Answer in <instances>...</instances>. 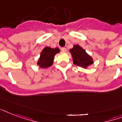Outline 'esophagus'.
I'll list each match as a JSON object with an SVG mask.
<instances>
[{"mask_svg": "<svg viewBox=\"0 0 122 122\" xmlns=\"http://www.w3.org/2000/svg\"><path fill=\"white\" fill-rule=\"evenodd\" d=\"M61 51H63V52H66V51H67V49L65 47L61 48Z\"/></svg>", "mask_w": 122, "mask_h": 122, "instance_id": "34e87169", "label": "esophagus"}]
</instances>
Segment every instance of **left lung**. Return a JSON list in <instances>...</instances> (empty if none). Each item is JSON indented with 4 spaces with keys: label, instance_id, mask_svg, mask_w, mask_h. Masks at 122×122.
I'll return each mask as SVG.
<instances>
[{
    "label": "left lung",
    "instance_id": "1",
    "mask_svg": "<svg viewBox=\"0 0 122 122\" xmlns=\"http://www.w3.org/2000/svg\"><path fill=\"white\" fill-rule=\"evenodd\" d=\"M70 52L72 56L73 62L76 66L87 68V66L94 63L92 57L78 45L73 46V47L70 50Z\"/></svg>",
    "mask_w": 122,
    "mask_h": 122
}]
</instances>
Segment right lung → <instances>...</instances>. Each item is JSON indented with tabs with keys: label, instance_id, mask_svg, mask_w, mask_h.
<instances>
[{
	"label": "right lung",
	"instance_id": "obj_1",
	"mask_svg": "<svg viewBox=\"0 0 122 122\" xmlns=\"http://www.w3.org/2000/svg\"><path fill=\"white\" fill-rule=\"evenodd\" d=\"M60 52L59 48H51L46 47L42 50L41 56L37 62V65L42 68H46L52 65L54 59V56Z\"/></svg>",
	"mask_w": 122,
	"mask_h": 122
}]
</instances>
